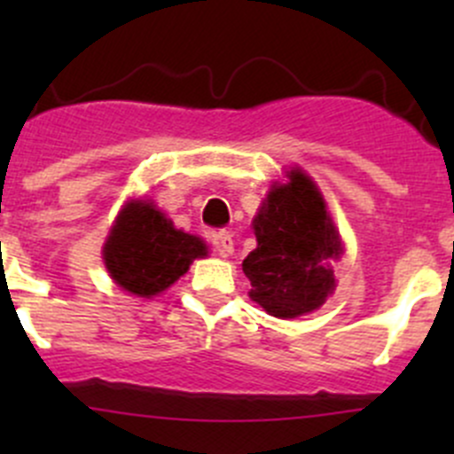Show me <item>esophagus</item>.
Returning <instances> with one entry per match:
<instances>
[{
	"instance_id": "34e87169",
	"label": "esophagus",
	"mask_w": 454,
	"mask_h": 454,
	"mask_svg": "<svg viewBox=\"0 0 454 454\" xmlns=\"http://www.w3.org/2000/svg\"><path fill=\"white\" fill-rule=\"evenodd\" d=\"M213 248L219 256H231L235 246H232V235L228 231H219L213 235Z\"/></svg>"
}]
</instances>
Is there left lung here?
<instances>
[{"label":"left lung","instance_id":"left-lung-1","mask_svg":"<svg viewBox=\"0 0 454 454\" xmlns=\"http://www.w3.org/2000/svg\"><path fill=\"white\" fill-rule=\"evenodd\" d=\"M253 228L256 248L241 263L250 299L277 318L318 309L336 290L332 263L342 244L312 177L287 171L286 184H272Z\"/></svg>","mask_w":454,"mask_h":454}]
</instances>
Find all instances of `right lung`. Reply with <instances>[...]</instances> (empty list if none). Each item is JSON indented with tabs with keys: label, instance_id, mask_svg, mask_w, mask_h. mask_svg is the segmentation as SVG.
I'll use <instances>...</instances> for the list:
<instances>
[{
	"label": "right lung",
	"instance_id": "obj_1",
	"mask_svg": "<svg viewBox=\"0 0 454 454\" xmlns=\"http://www.w3.org/2000/svg\"><path fill=\"white\" fill-rule=\"evenodd\" d=\"M208 254L200 237L177 231L153 201L131 200L118 213L103 246L109 277L129 294L151 299Z\"/></svg>",
	"mask_w": 454,
	"mask_h": 454
}]
</instances>
